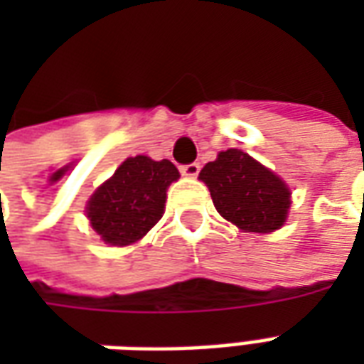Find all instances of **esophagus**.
Returning <instances> with one entry per match:
<instances>
[{
	"mask_svg": "<svg viewBox=\"0 0 364 364\" xmlns=\"http://www.w3.org/2000/svg\"><path fill=\"white\" fill-rule=\"evenodd\" d=\"M198 171H200V166H198V164H189V166L181 167V173L185 175V177H191V179H195L198 175Z\"/></svg>",
	"mask_w": 364,
	"mask_h": 364,
	"instance_id": "obj_1",
	"label": "esophagus"
}]
</instances>
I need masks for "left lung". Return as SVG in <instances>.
<instances>
[{
    "label": "left lung",
    "instance_id": "8db88e82",
    "mask_svg": "<svg viewBox=\"0 0 364 364\" xmlns=\"http://www.w3.org/2000/svg\"><path fill=\"white\" fill-rule=\"evenodd\" d=\"M198 179L205 181L216 210L244 232L269 234L287 222L290 191L287 183L257 159L236 148L208 161Z\"/></svg>",
    "mask_w": 364,
    "mask_h": 364
}]
</instances>
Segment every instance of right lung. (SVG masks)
I'll use <instances>...</instances> for the list:
<instances>
[{"label":"right lung","mask_w":364,"mask_h":364,"mask_svg":"<svg viewBox=\"0 0 364 364\" xmlns=\"http://www.w3.org/2000/svg\"><path fill=\"white\" fill-rule=\"evenodd\" d=\"M179 179L169 159H124L85 206L91 228L109 245H130L150 232L164 214L167 187Z\"/></svg>","instance_id":"add662e5"}]
</instances>
